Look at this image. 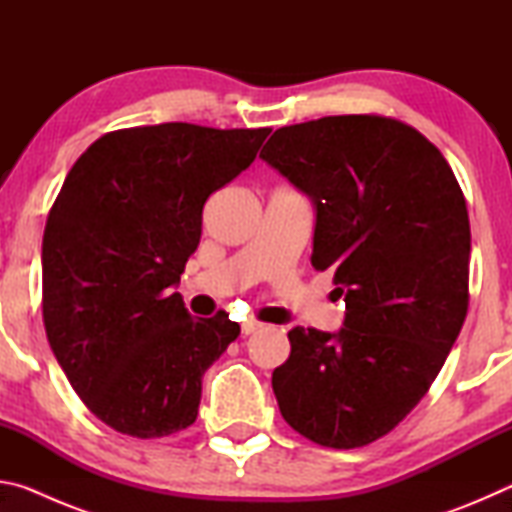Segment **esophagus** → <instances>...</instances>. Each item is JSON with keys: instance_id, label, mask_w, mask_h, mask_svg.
<instances>
[{"instance_id": "esophagus-1", "label": "esophagus", "mask_w": 512, "mask_h": 512, "mask_svg": "<svg viewBox=\"0 0 512 512\" xmlns=\"http://www.w3.org/2000/svg\"><path fill=\"white\" fill-rule=\"evenodd\" d=\"M259 327H262V323H259V320H246V323H241V332H244V334L248 336V334L257 332Z\"/></svg>"}]
</instances>
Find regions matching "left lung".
Masks as SVG:
<instances>
[{
	"label": "left lung",
	"instance_id": "8db88e82",
	"mask_svg": "<svg viewBox=\"0 0 512 512\" xmlns=\"http://www.w3.org/2000/svg\"><path fill=\"white\" fill-rule=\"evenodd\" d=\"M316 210V271L334 268L339 332L293 327L273 370L282 418L334 449L386 436L429 391L467 314L470 219L436 146L379 115L277 128L259 153Z\"/></svg>",
	"mask_w": 512,
	"mask_h": 512
}]
</instances>
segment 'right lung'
Returning <instances> with one entry per match:
<instances>
[{
	"label": "right lung",
	"instance_id": "right-lung-1",
	"mask_svg": "<svg viewBox=\"0 0 512 512\" xmlns=\"http://www.w3.org/2000/svg\"><path fill=\"white\" fill-rule=\"evenodd\" d=\"M268 133L124 128L69 169L42 239V316L69 384L115 431L162 438L194 424L205 370L239 325L225 311L194 318L173 289L205 201L253 164Z\"/></svg>",
	"mask_w": 512,
	"mask_h": 512
}]
</instances>
